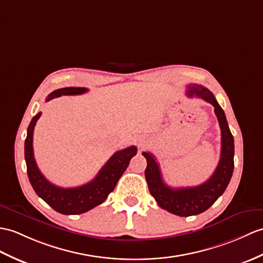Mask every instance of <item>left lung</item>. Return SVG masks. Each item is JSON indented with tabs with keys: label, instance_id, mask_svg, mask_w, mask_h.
Returning <instances> with one entry per match:
<instances>
[{
	"label": "left lung",
	"instance_id": "left-lung-1",
	"mask_svg": "<svg viewBox=\"0 0 263 263\" xmlns=\"http://www.w3.org/2000/svg\"><path fill=\"white\" fill-rule=\"evenodd\" d=\"M187 96H196L214 106V111L221 127V158L214 174L201 185L195 187L170 188L164 184L155 156L150 152H142L146 159L144 176L150 194L161 209L178 216H192L209 210L217 198L225 192L234 169V139L229 129L224 111L206 87L191 84Z\"/></svg>",
	"mask_w": 263,
	"mask_h": 263
}]
</instances>
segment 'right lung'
<instances>
[{
	"instance_id": "add662e5",
	"label": "right lung",
	"mask_w": 263,
	"mask_h": 263,
	"mask_svg": "<svg viewBox=\"0 0 263 263\" xmlns=\"http://www.w3.org/2000/svg\"><path fill=\"white\" fill-rule=\"evenodd\" d=\"M88 89L85 87H65L51 91L47 96V102L54 97L62 95H81ZM41 117L38 114L30 122L27 131V139L24 142V158L27 163V173L34 192L40 198L52 209L65 215H77L94 209L102 204L109 193L117 186L121 176L130 163L132 157L137 155V146L131 145L129 148L117 151L104 164L95 178L79 187L62 188L51 184L41 174L33 155V130L36 121Z\"/></svg>"
}]
</instances>
